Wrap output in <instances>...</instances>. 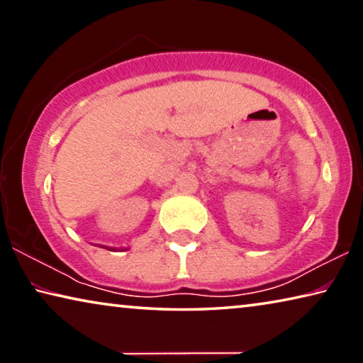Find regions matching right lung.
<instances>
[{
  "label": "right lung",
  "mask_w": 363,
  "mask_h": 363,
  "mask_svg": "<svg viewBox=\"0 0 363 363\" xmlns=\"http://www.w3.org/2000/svg\"><path fill=\"white\" fill-rule=\"evenodd\" d=\"M107 250H108V248H107ZM110 250H112V248H110Z\"/></svg>",
  "instance_id": "1"
}]
</instances>
